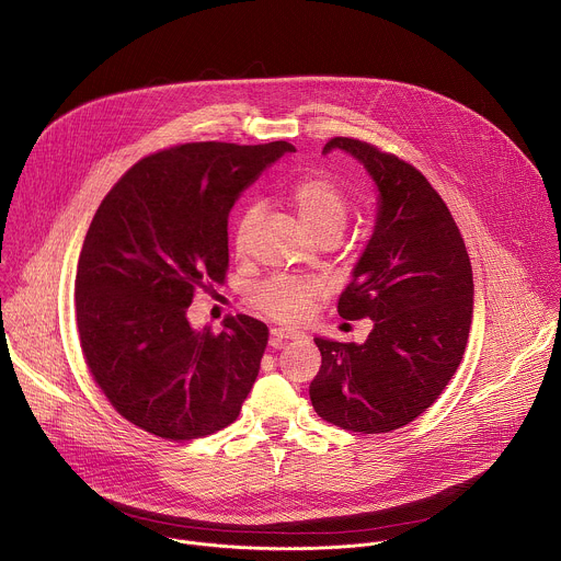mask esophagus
Masks as SVG:
<instances>
[{
    "mask_svg": "<svg viewBox=\"0 0 561 561\" xmlns=\"http://www.w3.org/2000/svg\"><path fill=\"white\" fill-rule=\"evenodd\" d=\"M299 332L293 328H271V345H279L284 339H297Z\"/></svg>",
    "mask_w": 561,
    "mask_h": 561,
    "instance_id": "34e87169",
    "label": "esophagus"
}]
</instances>
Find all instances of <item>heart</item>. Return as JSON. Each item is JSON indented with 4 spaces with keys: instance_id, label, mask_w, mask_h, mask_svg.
Wrapping results in <instances>:
<instances>
[{
    "instance_id": "heart-1",
    "label": "heart",
    "mask_w": 561,
    "mask_h": 561,
    "mask_svg": "<svg viewBox=\"0 0 561 561\" xmlns=\"http://www.w3.org/2000/svg\"><path fill=\"white\" fill-rule=\"evenodd\" d=\"M288 203L297 214L299 225L304 231L314 240L319 236L332 233L341 236L347 222V201L339 192V186L321 175H310L297 180L290 192ZM257 218L255 207H247L238 220L236 229V249L242 251L247 242V233ZM321 288L314 282L293 279V277H277L260 286L253 295V301L260 310L268 317L279 321H299L304 319L314 301L319 299Z\"/></svg>"
}]
</instances>
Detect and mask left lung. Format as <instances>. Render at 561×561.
I'll return each mask as SVG.
<instances>
[{
  "instance_id": "8db88e82",
  "label": "left lung",
  "mask_w": 561,
  "mask_h": 561,
  "mask_svg": "<svg viewBox=\"0 0 561 561\" xmlns=\"http://www.w3.org/2000/svg\"><path fill=\"white\" fill-rule=\"evenodd\" d=\"M377 186L375 229L339 297L343 319H371L363 343L317 336L314 412L343 430L383 434L421 416L462 360L473 275L460 231L427 178L377 147L332 138Z\"/></svg>"
}]
</instances>
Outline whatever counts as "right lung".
I'll return each instance as SVG.
<instances>
[{
    "instance_id": "add662e5",
    "label": "right lung",
    "mask_w": 561,
    "mask_h": 561,
    "mask_svg": "<svg viewBox=\"0 0 561 561\" xmlns=\"http://www.w3.org/2000/svg\"><path fill=\"white\" fill-rule=\"evenodd\" d=\"M295 151L186 142L136 162L103 198L75 279L77 328L94 381L136 427L192 440L231 425L268 341L238 314L225 330L194 328V290L225 282L229 214L266 167Z\"/></svg>"
}]
</instances>
